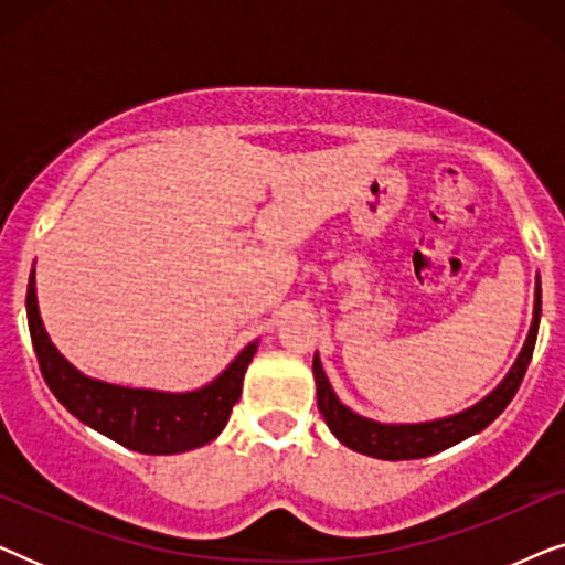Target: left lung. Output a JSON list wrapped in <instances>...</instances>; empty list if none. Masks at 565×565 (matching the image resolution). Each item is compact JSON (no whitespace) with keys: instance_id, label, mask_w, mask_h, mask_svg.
Returning <instances> with one entry per match:
<instances>
[{"instance_id":"8db88e82","label":"left lung","mask_w":565,"mask_h":565,"mask_svg":"<svg viewBox=\"0 0 565 565\" xmlns=\"http://www.w3.org/2000/svg\"><path fill=\"white\" fill-rule=\"evenodd\" d=\"M540 311H543V288H540V275L535 280V308H532V323L524 339L522 352L516 354L514 365L509 367L497 388L489 396H483L478 404L462 408L458 414L439 416V419L429 422H414V424H388L367 419L350 406H344L339 396L331 388L327 373H323L319 352L313 354V381H316V398H319V412L323 414V422L331 429L339 443L350 447L354 452L370 455L377 460H416L429 458L439 450L462 443V439L478 435V431L489 427L497 416L509 406L514 398L516 388H520L524 373L532 360V350H535L537 327H540Z\"/></svg>"}]
</instances>
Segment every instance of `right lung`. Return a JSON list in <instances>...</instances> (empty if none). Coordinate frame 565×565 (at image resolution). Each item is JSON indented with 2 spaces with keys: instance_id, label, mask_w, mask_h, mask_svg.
<instances>
[{
  "instance_id": "right-lung-1",
  "label": "right lung",
  "mask_w": 565,
  "mask_h": 565,
  "mask_svg": "<svg viewBox=\"0 0 565 565\" xmlns=\"http://www.w3.org/2000/svg\"><path fill=\"white\" fill-rule=\"evenodd\" d=\"M25 308L38 365L53 396L82 424L143 455H177L213 443L242 396L246 367L259 347V339L246 344L203 388L182 393L130 388L84 375L56 350L38 308L35 267L28 280Z\"/></svg>"
}]
</instances>
